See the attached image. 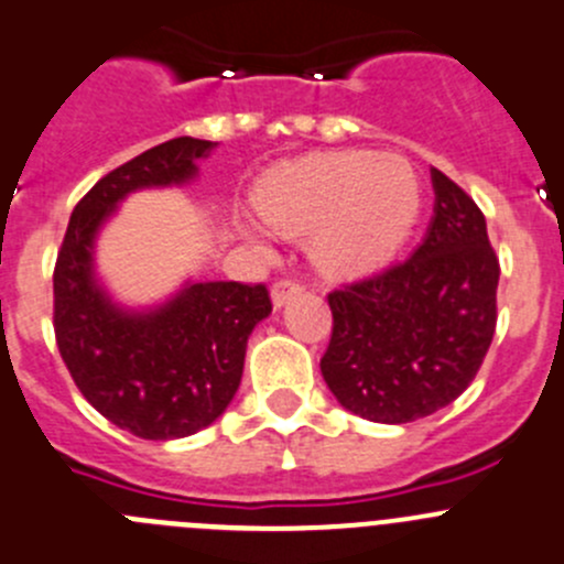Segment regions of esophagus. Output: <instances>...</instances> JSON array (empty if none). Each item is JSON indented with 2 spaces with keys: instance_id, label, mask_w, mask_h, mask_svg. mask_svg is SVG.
Listing matches in <instances>:
<instances>
[{
  "instance_id": "obj_1",
  "label": "esophagus",
  "mask_w": 564,
  "mask_h": 564,
  "mask_svg": "<svg viewBox=\"0 0 564 564\" xmlns=\"http://www.w3.org/2000/svg\"><path fill=\"white\" fill-rule=\"evenodd\" d=\"M300 292H303V283L289 281V278H283V281H278L275 286H272V306H275V308L286 306L289 300L297 297Z\"/></svg>"
}]
</instances>
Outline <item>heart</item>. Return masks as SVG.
Here are the masks:
<instances>
[{"mask_svg": "<svg viewBox=\"0 0 564 564\" xmlns=\"http://www.w3.org/2000/svg\"><path fill=\"white\" fill-rule=\"evenodd\" d=\"M252 205L270 228L312 230L314 252L328 267L370 270L412 234L420 181L412 163L398 155L319 152L267 172Z\"/></svg>", "mask_w": 564, "mask_h": 564, "instance_id": "obj_1", "label": "heart"}]
</instances>
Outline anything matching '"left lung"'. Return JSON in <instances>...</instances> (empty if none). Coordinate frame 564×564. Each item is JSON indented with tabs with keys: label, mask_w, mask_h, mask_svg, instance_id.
Instances as JSON below:
<instances>
[{
	"label": "left lung",
	"mask_w": 564,
	"mask_h": 564,
	"mask_svg": "<svg viewBox=\"0 0 564 564\" xmlns=\"http://www.w3.org/2000/svg\"><path fill=\"white\" fill-rule=\"evenodd\" d=\"M434 217L406 261L328 294L334 330L319 359L347 412L412 423L470 387L496 334L501 267L484 214L431 170Z\"/></svg>",
	"instance_id": "1"
}]
</instances>
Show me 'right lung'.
Returning a JSON list of instances; mask_svg holds the SVG:
<instances>
[{
  "label": "right lung",
  "instance_id": "right-lung-1",
  "mask_svg": "<svg viewBox=\"0 0 564 564\" xmlns=\"http://www.w3.org/2000/svg\"><path fill=\"white\" fill-rule=\"evenodd\" d=\"M217 141H163L108 172L75 205L55 283V339L77 389L102 417L141 440H181L234 401L247 339L270 317L264 283H186L147 312L122 308L94 275V241L116 205L139 188L181 186Z\"/></svg>",
  "mask_w": 564,
  "mask_h": 564
}]
</instances>
